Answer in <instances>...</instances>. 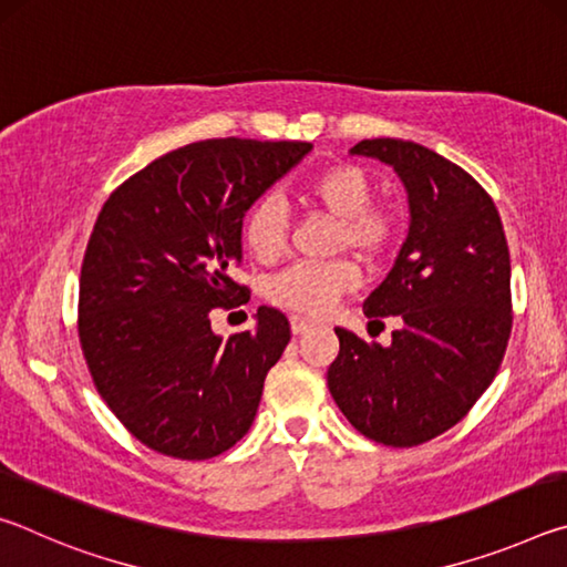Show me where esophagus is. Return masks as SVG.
<instances>
[{
  "label": "esophagus",
  "instance_id": "1",
  "mask_svg": "<svg viewBox=\"0 0 567 567\" xmlns=\"http://www.w3.org/2000/svg\"><path fill=\"white\" fill-rule=\"evenodd\" d=\"M290 324H292V332L295 334H305L307 330L312 328V322L307 318H300V315H295V318H290Z\"/></svg>",
  "mask_w": 567,
  "mask_h": 567
}]
</instances>
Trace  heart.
<instances>
[{
  "label": "heart",
  "mask_w": 567,
  "mask_h": 567,
  "mask_svg": "<svg viewBox=\"0 0 567 567\" xmlns=\"http://www.w3.org/2000/svg\"><path fill=\"white\" fill-rule=\"evenodd\" d=\"M302 203L334 217L332 249H352L360 260L378 265L395 252L402 239L400 209L372 199V179L352 162H330L302 179ZM243 239L249 255L265 265L277 262L287 249V215L275 199H257L243 219ZM360 282L352 260L297 262L270 282V300L297 315H328L342 295Z\"/></svg>",
  "instance_id": "heart-1"
}]
</instances>
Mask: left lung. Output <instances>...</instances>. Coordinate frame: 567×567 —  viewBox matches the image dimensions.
<instances>
[{"mask_svg": "<svg viewBox=\"0 0 567 567\" xmlns=\"http://www.w3.org/2000/svg\"><path fill=\"white\" fill-rule=\"evenodd\" d=\"M352 155L395 167L410 195V233L362 310L398 318L392 342L334 328L328 388L364 437L412 447L457 425L501 370L513 330L511 249L493 197L455 162L402 140H362Z\"/></svg>", "mask_w": 567, "mask_h": 567, "instance_id": "left-lung-1", "label": "left lung"}]
</instances>
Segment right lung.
I'll use <instances>...</instances> for the list:
<instances>
[{
	"label": "right lung",
	"mask_w": 567,
	"mask_h": 567,
	"mask_svg": "<svg viewBox=\"0 0 567 567\" xmlns=\"http://www.w3.org/2000/svg\"><path fill=\"white\" fill-rule=\"evenodd\" d=\"M310 142L205 140L112 192L84 249L76 332L94 388L155 453L209 460L243 440L290 322L260 307L223 342L209 315L245 302L243 217Z\"/></svg>",
	"instance_id": "right-lung-1"
}]
</instances>
